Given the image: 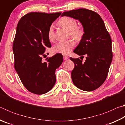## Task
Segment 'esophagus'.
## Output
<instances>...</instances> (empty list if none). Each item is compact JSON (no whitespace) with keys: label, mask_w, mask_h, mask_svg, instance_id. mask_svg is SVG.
Here are the masks:
<instances>
[{"label":"esophagus","mask_w":125,"mask_h":125,"mask_svg":"<svg viewBox=\"0 0 125 125\" xmlns=\"http://www.w3.org/2000/svg\"><path fill=\"white\" fill-rule=\"evenodd\" d=\"M63 59H64V60H68V59H69V57L67 56H65V55H64L63 56Z\"/></svg>","instance_id":"obj_1"}]
</instances>
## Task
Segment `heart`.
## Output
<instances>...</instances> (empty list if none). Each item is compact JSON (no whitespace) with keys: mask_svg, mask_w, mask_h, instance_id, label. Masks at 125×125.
Instances as JSON below:
<instances>
[{"mask_svg":"<svg viewBox=\"0 0 125 125\" xmlns=\"http://www.w3.org/2000/svg\"><path fill=\"white\" fill-rule=\"evenodd\" d=\"M58 24L63 28L69 31V33L74 39L79 41L83 37V31L77 27L76 20L70 17H63L59 20ZM48 39L50 41L54 40V27L51 25L48 30ZM75 46V43L72 40H69L64 42H60L54 45L52 48V51L54 53H60L63 55H68L70 53Z\"/></svg>","mask_w":125,"mask_h":125,"instance_id":"obj_1","label":"heart"}]
</instances>
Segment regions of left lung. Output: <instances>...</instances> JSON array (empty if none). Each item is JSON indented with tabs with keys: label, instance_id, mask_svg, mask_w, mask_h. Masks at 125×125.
<instances>
[{
	"label": "left lung",
	"instance_id": "1",
	"mask_svg": "<svg viewBox=\"0 0 125 125\" xmlns=\"http://www.w3.org/2000/svg\"><path fill=\"white\" fill-rule=\"evenodd\" d=\"M61 16L78 20L84 29L83 37L73 52L81 57L85 55L86 60L83 63L79 58H70L74 63L71 72L73 83L82 90H95L106 79L113 59L111 37L104 22L96 12L84 8L65 11Z\"/></svg>",
	"mask_w": 125,
	"mask_h": 125
}]
</instances>
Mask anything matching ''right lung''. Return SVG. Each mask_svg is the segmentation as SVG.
Masks as SVG:
<instances>
[{"instance_id":"right-lung-1","label":"right lung","mask_w":125,"mask_h":125,"mask_svg":"<svg viewBox=\"0 0 125 125\" xmlns=\"http://www.w3.org/2000/svg\"><path fill=\"white\" fill-rule=\"evenodd\" d=\"M61 12H32L20 19L13 42L14 67L22 83L29 92L41 95L51 90L56 83V69L63 62L57 53L46 58V48L51 47L48 30Z\"/></svg>"}]
</instances>
